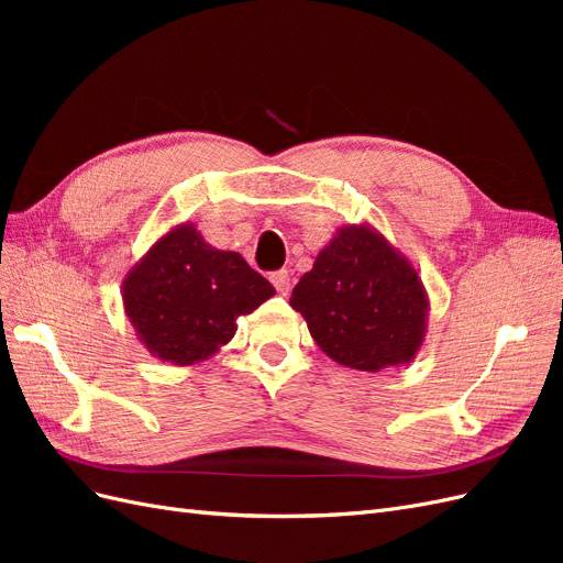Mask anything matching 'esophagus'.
I'll list each match as a JSON object with an SVG mask.
<instances>
[{
    "mask_svg": "<svg viewBox=\"0 0 563 563\" xmlns=\"http://www.w3.org/2000/svg\"><path fill=\"white\" fill-rule=\"evenodd\" d=\"M269 282L275 284V288H277V294H279V296H288V291H291V272H288V269H277V272H272V275H269Z\"/></svg>",
    "mask_w": 563,
    "mask_h": 563,
    "instance_id": "1",
    "label": "esophagus"
}]
</instances>
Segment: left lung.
<instances>
[{
	"mask_svg": "<svg viewBox=\"0 0 563 563\" xmlns=\"http://www.w3.org/2000/svg\"><path fill=\"white\" fill-rule=\"evenodd\" d=\"M291 308L323 354L356 371L411 364L428 335L418 269L371 223L335 230L296 284Z\"/></svg>",
	"mask_w": 563,
	"mask_h": 563,
	"instance_id": "obj_1",
	"label": "left lung"
}]
</instances>
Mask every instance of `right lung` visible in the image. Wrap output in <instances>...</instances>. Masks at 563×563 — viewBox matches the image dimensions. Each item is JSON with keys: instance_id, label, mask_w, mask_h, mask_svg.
<instances>
[{"instance_id": "right-lung-1", "label": "right lung", "mask_w": 563, "mask_h": 563, "mask_svg": "<svg viewBox=\"0 0 563 563\" xmlns=\"http://www.w3.org/2000/svg\"><path fill=\"white\" fill-rule=\"evenodd\" d=\"M275 296L236 251L203 242L195 223L174 225L135 261L122 282L135 338L162 362H207L236 333V319Z\"/></svg>"}]
</instances>
